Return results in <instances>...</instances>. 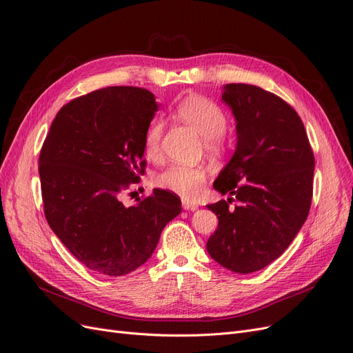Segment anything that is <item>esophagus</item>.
<instances>
[{
  "mask_svg": "<svg viewBox=\"0 0 353 353\" xmlns=\"http://www.w3.org/2000/svg\"><path fill=\"white\" fill-rule=\"evenodd\" d=\"M183 208L185 209V210H197V205L196 203H193V201H190V200H187V199H183Z\"/></svg>",
  "mask_w": 353,
  "mask_h": 353,
  "instance_id": "esophagus-1",
  "label": "esophagus"
}]
</instances>
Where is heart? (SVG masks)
<instances>
[{
	"label": "heart",
	"mask_w": 353,
	"mask_h": 353,
	"mask_svg": "<svg viewBox=\"0 0 353 353\" xmlns=\"http://www.w3.org/2000/svg\"><path fill=\"white\" fill-rule=\"evenodd\" d=\"M175 113L203 137L205 148L209 153L218 154L223 150V134L227 131V114L216 103L201 97L190 95L176 108ZM163 135V123L153 121L144 134V153L147 157L156 159L160 154V141ZM208 172L203 166L187 163H170L156 176V185L184 199H194L206 183Z\"/></svg>",
	"instance_id": "b5f03b06"
}]
</instances>
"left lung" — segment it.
Instances as JSON below:
<instances>
[{
  "label": "left lung",
  "mask_w": 353,
  "mask_h": 353,
  "mask_svg": "<svg viewBox=\"0 0 353 353\" xmlns=\"http://www.w3.org/2000/svg\"><path fill=\"white\" fill-rule=\"evenodd\" d=\"M222 100L236 116L237 148L213 183L230 197L208 205L219 222L206 248L223 268L249 274L283 254L305 223L315 157L301 116L279 95L227 83Z\"/></svg>",
  "instance_id": "obj_1"
}]
</instances>
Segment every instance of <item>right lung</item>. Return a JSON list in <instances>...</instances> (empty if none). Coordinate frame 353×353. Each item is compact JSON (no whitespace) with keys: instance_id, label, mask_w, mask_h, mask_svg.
I'll return each instance as SVG.
<instances>
[{"instance_id":"right-lung-1","label":"right lung","mask_w":353,"mask_h":353,"mask_svg":"<svg viewBox=\"0 0 353 353\" xmlns=\"http://www.w3.org/2000/svg\"><path fill=\"white\" fill-rule=\"evenodd\" d=\"M157 104L138 87H108L63 105L39 153L41 193L51 230L91 271L121 276L153 254L181 200L154 188L135 206L119 194L145 170L144 134Z\"/></svg>"}]
</instances>
